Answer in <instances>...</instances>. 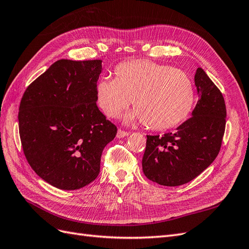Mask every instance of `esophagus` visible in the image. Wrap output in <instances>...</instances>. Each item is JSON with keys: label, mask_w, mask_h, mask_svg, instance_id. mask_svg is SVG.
Segmentation results:
<instances>
[{"label": "esophagus", "mask_w": 249, "mask_h": 249, "mask_svg": "<svg viewBox=\"0 0 249 249\" xmlns=\"http://www.w3.org/2000/svg\"><path fill=\"white\" fill-rule=\"evenodd\" d=\"M126 136H129V133L127 132H124V131H123V130H118L117 131V134H116V137L117 138H124V137H126Z\"/></svg>", "instance_id": "34e87169"}]
</instances>
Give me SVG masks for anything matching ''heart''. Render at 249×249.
<instances>
[{
  "mask_svg": "<svg viewBox=\"0 0 249 249\" xmlns=\"http://www.w3.org/2000/svg\"><path fill=\"white\" fill-rule=\"evenodd\" d=\"M96 102L107 117L116 118L134 107L125 123L142 122L150 130L167 131L182 124L195 104V87L184 71L148 60L119 64L115 79L102 78L95 87Z\"/></svg>",
  "mask_w": 249,
  "mask_h": 249,
  "instance_id": "1",
  "label": "heart"
}]
</instances>
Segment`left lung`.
<instances>
[{"label": "left lung", "instance_id": "obj_1", "mask_svg": "<svg viewBox=\"0 0 249 249\" xmlns=\"http://www.w3.org/2000/svg\"><path fill=\"white\" fill-rule=\"evenodd\" d=\"M198 101L175 133L149 136L142 158L145 177L163 186H180L199 176L219 153L227 109L220 90L198 67L194 77Z\"/></svg>", "mask_w": 249, "mask_h": 249}]
</instances>
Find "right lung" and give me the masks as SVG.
<instances>
[{"label": "right lung", "mask_w": 249, "mask_h": 249, "mask_svg": "<svg viewBox=\"0 0 249 249\" xmlns=\"http://www.w3.org/2000/svg\"><path fill=\"white\" fill-rule=\"evenodd\" d=\"M102 60L53 63L30 85L19 105L21 146L37 176L77 190L100 173L104 147L117 129L96 106Z\"/></svg>", "instance_id": "add662e5"}]
</instances>
